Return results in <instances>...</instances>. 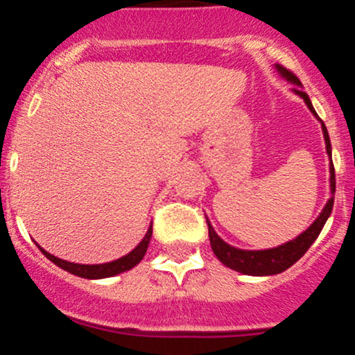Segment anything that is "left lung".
Returning <instances> with one entry per match:
<instances>
[{
    "label": "left lung",
    "mask_w": 355,
    "mask_h": 355,
    "mask_svg": "<svg viewBox=\"0 0 355 355\" xmlns=\"http://www.w3.org/2000/svg\"><path fill=\"white\" fill-rule=\"evenodd\" d=\"M277 71L287 78L288 82L295 83V85H301L297 76L291 71V69L284 68L282 64H277ZM294 92L297 96H301L304 98L306 105L309 107V111L313 112L314 116L316 111H314L311 101H309L308 94L302 92L301 89L295 87ZM321 128H323V137H324V144H327V153L330 155L331 159V144H330V137H328L327 126H324L323 121H321ZM330 188H331V195H335V169H334V162L330 164ZM331 210H334V196L328 200V203L324 205L323 211L320 214V217L309 225L308 231H304L301 236H297L295 239L288 241V243L282 244L279 248H272V250H259V251H246V250H237V248L231 246L225 241H222L220 237L217 236V232L214 231V227L210 225V222L207 220L208 224V237H210V244L211 250H214L215 257L220 259L225 266L229 268L236 270V272L244 273V275H275V273L284 272L287 270L288 266L294 265L306 251L309 250V246L316 241V237L320 236L321 229H323L324 222L327 218L330 217Z\"/></svg>",
    "instance_id": "obj_1"
}]
</instances>
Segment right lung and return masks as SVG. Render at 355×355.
<instances>
[{
    "label": "right lung",
    "mask_w": 355,
    "mask_h": 355,
    "mask_svg": "<svg viewBox=\"0 0 355 355\" xmlns=\"http://www.w3.org/2000/svg\"><path fill=\"white\" fill-rule=\"evenodd\" d=\"M150 237H152V225L148 227V231H147V234H145L144 239H141V243L138 244V246L135 248L131 253H128L126 257L116 259V261L102 263V265H80V263L64 261V259L56 258L54 254L47 253V251L42 250L41 246H39V250H41L44 257L49 258L54 265H58L60 268L67 270V272L73 273V275L83 277V279H105V277H114V275H118V273L126 272V270L133 268L135 265H138V263L144 259L145 253H147Z\"/></svg>",
    "instance_id": "obj_1"
}]
</instances>
